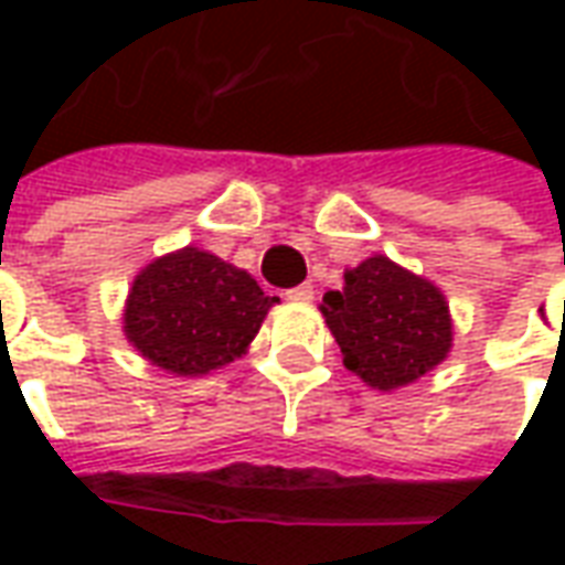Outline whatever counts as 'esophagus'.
Returning a JSON list of instances; mask_svg holds the SVG:
<instances>
[{
  "label": "esophagus",
  "instance_id": "obj_1",
  "mask_svg": "<svg viewBox=\"0 0 565 565\" xmlns=\"http://www.w3.org/2000/svg\"><path fill=\"white\" fill-rule=\"evenodd\" d=\"M287 299H294V302H311L315 299V287L311 284H299L294 290H287Z\"/></svg>",
  "mask_w": 565,
  "mask_h": 565
}]
</instances>
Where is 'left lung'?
<instances>
[{"label":"left lung","mask_w":565,"mask_h":565,"mask_svg":"<svg viewBox=\"0 0 565 565\" xmlns=\"http://www.w3.org/2000/svg\"><path fill=\"white\" fill-rule=\"evenodd\" d=\"M320 311L342 348L344 366L375 391L424 379L454 342L441 290L381 254L344 271V287L323 294Z\"/></svg>","instance_id":"1"}]
</instances>
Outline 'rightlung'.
Here are the masks:
<instances>
[{
  "instance_id": "obj_1",
  "label": "right lung",
  "mask_w": 565,
  "mask_h": 565,
  "mask_svg": "<svg viewBox=\"0 0 565 565\" xmlns=\"http://www.w3.org/2000/svg\"><path fill=\"white\" fill-rule=\"evenodd\" d=\"M275 302L245 269L181 247L136 275L124 332L153 366L196 379L245 354Z\"/></svg>"
}]
</instances>
